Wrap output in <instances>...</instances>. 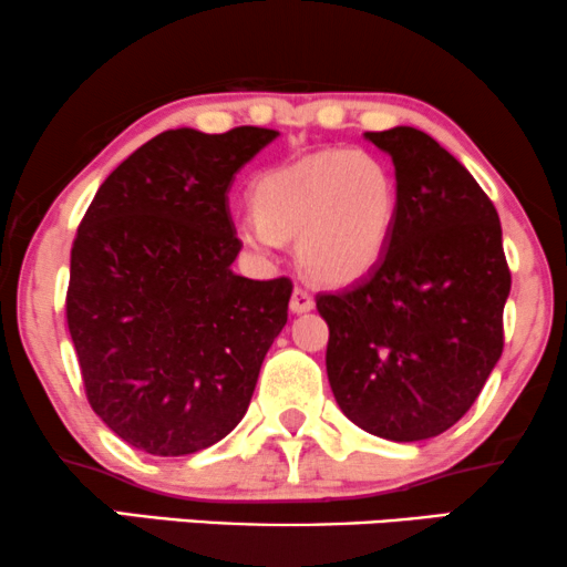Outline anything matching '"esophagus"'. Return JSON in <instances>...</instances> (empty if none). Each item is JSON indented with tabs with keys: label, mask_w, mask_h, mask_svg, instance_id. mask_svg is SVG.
<instances>
[{
	"label": "esophagus",
	"mask_w": 567,
	"mask_h": 567,
	"mask_svg": "<svg viewBox=\"0 0 567 567\" xmlns=\"http://www.w3.org/2000/svg\"><path fill=\"white\" fill-rule=\"evenodd\" d=\"M313 308V296L306 288H296L290 298V311L292 313H306Z\"/></svg>",
	"instance_id": "obj_1"
}]
</instances>
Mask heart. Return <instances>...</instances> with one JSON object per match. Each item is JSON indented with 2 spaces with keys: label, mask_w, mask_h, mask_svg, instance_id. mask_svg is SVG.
<instances>
[{
  "label": "heart",
  "mask_w": 567,
  "mask_h": 567,
  "mask_svg": "<svg viewBox=\"0 0 567 567\" xmlns=\"http://www.w3.org/2000/svg\"><path fill=\"white\" fill-rule=\"evenodd\" d=\"M256 214L235 221L238 240L269 259L296 238L298 261L321 282H353L377 267L395 233V172L369 152L327 148L267 172L254 185Z\"/></svg>",
  "instance_id": "b5f03b06"
}]
</instances>
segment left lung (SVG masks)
<instances>
[{"mask_svg": "<svg viewBox=\"0 0 567 567\" xmlns=\"http://www.w3.org/2000/svg\"><path fill=\"white\" fill-rule=\"evenodd\" d=\"M367 138L392 156L400 209L377 267L317 296L327 377L363 432L421 442L463 419L503 355L511 269L497 209L453 154L405 125Z\"/></svg>", "mask_w": 567, "mask_h": 567, "instance_id": "obj_1", "label": "left lung"}]
</instances>
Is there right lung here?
<instances>
[{"label":"right lung","instance_id":"1","mask_svg":"<svg viewBox=\"0 0 567 567\" xmlns=\"http://www.w3.org/2000/svg\"><path fill=\"white\" fill-rule=\"evenodd\" d=\"M267 127H177L143 143L93 196L70 254L68 327L93 413L148 455H190L248 411L292 282L233 271L227 206Z\"/></svg>","mask_w":567,"mask_h":567}]
</instances>
